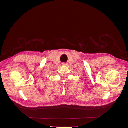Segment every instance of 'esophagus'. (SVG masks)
I'll list each match as a JSON object with an SVG mask.
<instances>
[{
    "label": "esophagus",
    "instance_id": "1",
    "mask_svg": "<svg viewBox=\"0 0 128 128\" xmlns=\"http://www.w3.org/2000/svg\"><path fill=\"white\" fill-rule=\"evenodd\" d=\"M62 64L63 66H67V64H66V63H63Z\"/></svg>",
    "mask_w": 128,
    "mask_h": 128
}]
</instances>
